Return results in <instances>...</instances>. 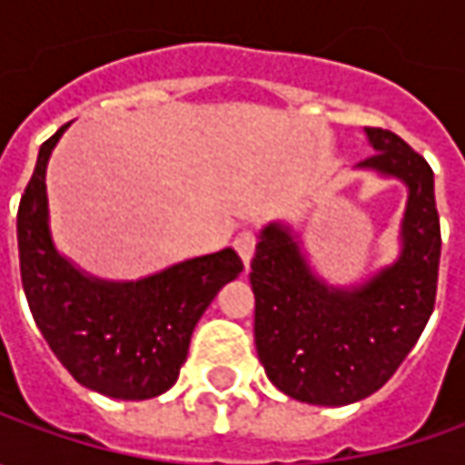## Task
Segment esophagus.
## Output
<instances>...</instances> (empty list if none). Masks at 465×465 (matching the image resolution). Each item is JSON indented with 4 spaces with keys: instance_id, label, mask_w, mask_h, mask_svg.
Here are the masks:
<instances>
[{
    "instance_id": "34e87169",
    "label": "esophagus",
    "mask_w": 465,
    "mask_h": 465,
    "mask_svg": "<svg viewBox=\"0 0 465 465\" xmlns=\"http://www.w3.org/2000/svg\"><path fill=\"white\" fill-rule=\"evenodd\" d=\"M232 245H235V251H238V256L242 259V263L248 266L251 259H253V251H256V235H253L251 230H241V232L235 235Z\"/></svg>"
}]
</instances>
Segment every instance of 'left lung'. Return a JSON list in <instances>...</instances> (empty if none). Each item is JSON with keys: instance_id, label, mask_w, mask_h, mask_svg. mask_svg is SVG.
Returning <instances> with one entry per match:
<instances>
[{"instance_id": "8db88e82", "label": "left lung", "mask_w": 465, "mask_h": 465, "mask_svg": "<svg viewBox=\"0 0 465 465\" xmlns=\"http://www.w3.org/2000/svg\"><path fill=\"white\" fill-rule=\"evenodd\" d=\"M375 154L357 168L409 188L401 253L357 287L312 274L287 224L261 230L251 261L256 351L269 381L297 401L344 406L367 399L399 370L427 326L440 266L435 175L427 160L388 129H365Z\"/></svg>"}]
</instances>
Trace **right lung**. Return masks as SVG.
I'll list each match as a JSON object with an SVG mask.
<instances>
[{
  "label": "right lung",
  "mask_w": 465,
  "mask_h": 465,
  "mask_svg": "<svg viewBox=\"0 0 465 465\" xmlns=\"http://www.w3.org/2000/svg\"><path fill=\"white\" fill-rule=\"evenodd\" d=\"M66 126L41 144L17 209L23 290L35 326L77 383L111 399L144 401L178 381L199 318L241 274L242 261L224 248L153 277L105 282L64 259L48 230L45 165Z\"/></svg>",
  "instance_id": "right-lung-1"
}]
</instances>
